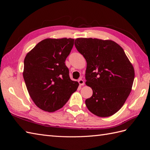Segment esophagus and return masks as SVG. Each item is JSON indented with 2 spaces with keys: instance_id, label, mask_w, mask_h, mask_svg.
I'll return each mask as SVG.
<instances>
[{
  "instance_id": "obj_1",
  "label": "esophagus",
  "mask_w": 150,
  "mask_h": 150,
  "mask_svg": "<svg viewBox=\"0 0 150 150\" xmlns=\"http://www.w3.org/2000/svg\"><path fill=\"white\" fill-rule=\"evenodd\" d=\"M78 83L80 86H84V81L82 79H79L78 80Z\"/></svg>"
}]
</instances>
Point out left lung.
<instances>
[{
	"instance_id": "1",
	"label": "left lung",
	"mask_w": 150,
	"mask_h": 150,
	"mask_svg": "<svg viewBox=\"0 0 150 150\" xmlns=\"http://www.w3.org/2000/svg\"><path fill=\"white\" fill-rule=\"evenodd\" d=\"M75 46L87 62L86 84L93 95L86 99L89 111L108 117L118 111L129 96L134 78V67L124 50L111 40L75 39Z\"/></svg>"
}]
</instances>
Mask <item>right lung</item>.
I'll return each mask as SVG.
<instances>
[{
  "label": "right lung",
  "mask_w": 150,
  "mask_h": 150,
  "mask_svg": "<svg viewBox=\"0 0 150 150\" xmlns=\"http://www.w3.org/2000/svg\"><path fill=\"white\" fill-rule=\"evenodd\" d=\"M74 39L47 38L39 42L24 59L23 77L28 93L42 110L54 112L69 100L79 86L72 81L65 61Z\"/></svg>",
  "instance_id": "add662e5"
}]
</instances>
